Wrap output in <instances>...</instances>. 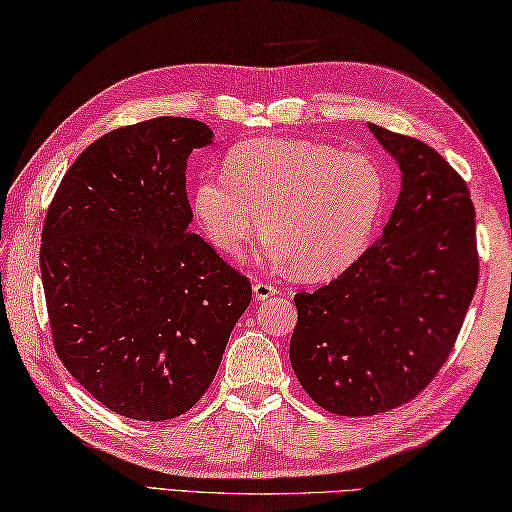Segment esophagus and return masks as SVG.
Returning <instances> with one entry per match:
<instances>
[{"mask_svg": "<svg viewBox=\"0 0 512 512\" xmlns=\"http://www.w3.org/2000/svg\"><path fill=\"white\" fill-rule=\"evenodd\" d=\"M252 289H254V298H256V301H265V298L278 294V287L272 285V283H265V281H256Z\"/></svg>", "mask_w": 512, "mask_h": 512, "instance_id": "obj_1", "label": "esophagus"}]
</instances>
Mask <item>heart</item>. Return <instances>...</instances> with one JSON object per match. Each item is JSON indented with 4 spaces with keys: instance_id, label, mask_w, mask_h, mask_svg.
<instances>
[{
    "instance_id": "obj_1",
    "label": "heart",
    "mask_w": 512,
    "mask_h": 512,
    "mask_svg": "<svg viewBox=\"0 0 512 512\" xmlns=\"http://www.w3.org/2000/svg\"><path fill=\"white\" fill-rule=\"evenodd\" d=\"M225 171L194 187V214L207 238L240 256L258 214L263 256L292 265L303 281L345 272L370 245L388 200L383 169L359 151L314 140L263 138L229 151Z\"/></svg>"
}]
</instances>
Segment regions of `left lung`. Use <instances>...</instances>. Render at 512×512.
I'll list each match as a JSON object with an SVG mask.
<instances>
[{
	"instance_id": "left-lung-1",
	"label": "left lung",
	"mask_w": 512,
	"mask_h": 512,
	"mask_svg": "<svg viewBox=\"0 0 512 512\" xmlns=\"http://www.w3.org/2000/svg\"><path fill=\"white\" fill-rule=\"evenodd\" d=\"M401 169L383 234L316 292L294 296L289 361L327 412L370 417L417 397L446 363L479 278L466 182L417 138L368 122Z\"/></svg>"
}]
</instances>
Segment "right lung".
Segmentation results:
<instances>
[{"label":"right lung","instance_id":"obj_1","mask_svg":"<svg viewBox=\"0 0 512 512\" xmlns=\"http://www.w3.org/2000/svg\"><path fill=\"white\" fill-rule=\"evenodd\" d=\"M211 142L205 122L171 115L115 129L48 207L40 269L57 356L122 417L194 406L252 301L247 276L189 231L187 158Z\"/></svg>","mask_w":512,"mask_h":512}]
</instances>
